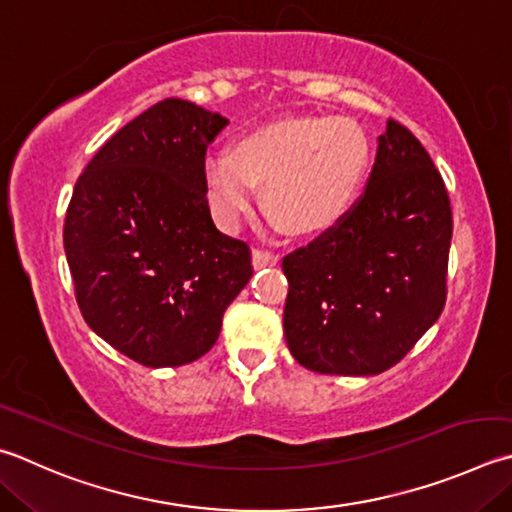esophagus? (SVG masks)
<instances>
[{
	"instance_id": "obj_1",
	"label": "esophagus",
	"mask_w": 512,
	"mask_h": 512,
	"mask_svg": "<svg viewBox=\"0 0 512 512\" xmlns=\"http://www.w3.org/2000/svg\"><path fill=\"white\" fill-rule=\"evenodd\" d=\"M280 264V257L275 253H268V250H253V266L257 268H268V266H277Z\"/></svg>"
}]
</instances>
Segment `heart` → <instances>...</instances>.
Instances as JSON below:
<instances>
[{
    "label": "heart",
    "instance_id": "b5f03b06",
    "mask_svg": "<svg viewBox=\"0 0 512 512\" xmlns=\"http://www.w3.org/2000/svg\"><path fill=\"white\" fill-rule=\"evenodd\" d=\"M369 143L349 118H288L248 129L203 161L212 212L235 226L262 188V210L286 235L309 237L345 215L365 179Z\"/></svg>",
    "mask_w": 512,
    "mask_h": 512
}]
</instances>
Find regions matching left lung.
Here are the masks:
<instances>
[{"mask_svg":"<svg viewBox=\"0 0 512 512\" xmlns=\"http://www.w3.org/2000/svg\"><path fill=\"white\" fill-rule=\"evenodd\" d=\"M450 199L418 138L389 120L365 194L336 228L284 257V338L318 374L376 376L439 320Z\"/></svg>","mask_w":512,"mask_h":512,"instance_id":"1","label":"left lung"}]
</instances>
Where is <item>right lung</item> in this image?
Returning a JSON list of instances; mask_svg holds the SVG:
<instances>
[{
  "mask_svg": "<svg viewBox=\"0 0 512 512\" xmlns=\"http://www.w3.org/2000/svg\"><path fill=\"white\" fill-rule=\"evenodd\" d=\"M228 118L165 98L100 147L73 188L64 253L91 331L145 367L215 345L253 277L244 241L210 217L203 161Z\"/></svg>",
  "mask_w": 512,
  "mask_h": 512,
  "instance_id": "1",
  "label": "right lung"
}]
</instances>
